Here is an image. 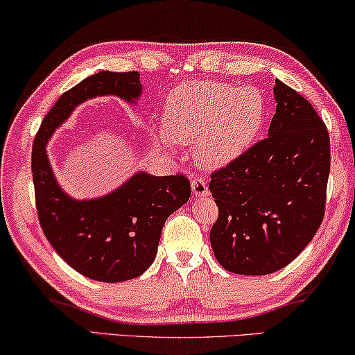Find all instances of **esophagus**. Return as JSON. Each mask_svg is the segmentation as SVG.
Returning a JSON list of instances; mask_svg holds the SVG:
<instances>
[{
    "label": "esophagus",
    "mask_w": 355,
    "mask_h": 355,
    "mask_svg": "<svg viewBox=\"0 0 355 355\" xmlns=\"http://www.w3.org/2000/svg\"><path fill=\"white\" fill-rule=\"evenodd\" d=\"M191 189H193V196H196V198H204V196H207V194H209L207 182L201 175H194L193 177Z\"/></svg>",
    "instance_id": "esophagus-1"
}]
</instances>
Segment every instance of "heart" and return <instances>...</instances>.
I'll use <instances>...</instances> for the list:
<instances>
[{
    "label": "heart",
    "instance_id": "heart-1",
    "mask_svg": "<svg viewBox=\"0 0 355 355\" xmlns=\"http://www.w3.org/2000/svg\"><path fill=\"white\" fill-rule=\"evenodd\" d=\"M266 119V103L259 89L232 83L199 80L180 85L168 94L164 109L162 146L194 144V159L217 168L246 151Z\"/></svg>",
    "mask_w": 355,
    "mask_h": 355
}]
</instances>
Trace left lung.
Returning a JSON list of instances; mask_svg holds the SVG:
<instances>
[{
  "label": "left lung",
  "mask_w": 355,
  "mask_h": 355,
  "mask_svg": "<svg viewBox=\"0 0 355 355\" xmlns=\"http://www.w3.org/2000/svg\"><path fill=\"white\" fill-rule=\"evenodd\" d=\"M268 137L211 175L217 262L238 275H268L293 262L323 220L329 137L306 98L279 80Z\"/></svg>",
  "instance_id": "1"
}]
</instances>
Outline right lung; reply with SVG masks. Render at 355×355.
Here are the masks:
<instances>
[{
  "label": "right lung",
  "instance_id": "obj_1",
  "mask_svg": "<svg viewBox=\"0 0 355 355\" xmlns=\"http://www.w3.org/2000/svg\"><path fill=\"white\" fill-rule=\"evenodd\" d=\"M141 93L138 72L94 73L58 99L33 141L35 201L44 236L73 270L96 282H127L146 272L164 223L188 202L191 187L183 175L137 172L106 196L73 199L54 177L46 146L54 130L82 103L114 94L135 104Z\"/></svg>",
  "mask_w": 355,
  "mask_h": 355
}]
</instances>
